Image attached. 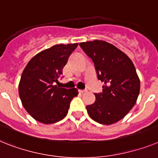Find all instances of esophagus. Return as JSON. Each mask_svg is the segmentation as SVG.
<instances>
[{
  "label": "esophagus",
  "instance_id": "obj_1",
  "mask_svg": "<svg viewBox=\"0 0 158 158\" xmlns=\"http://www.w3.org/2000/svg\"><path fill=\"white\" fill-rule=\"evenodd\" d=\"M79 93H85V92H87V90H79Z\"/></svg>",
  "mask_w": 158,
  "mask_h": 158
}]
</instances>
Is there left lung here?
Segmentation results:
<instances>
[{"label":"left lung","instance_id":"8db88e82","mask_svg":"<svg viewBox=\"0 0 158 158\" xmlns=\"http://www.w3.org/2000/svg\"><path fill=\"white\" fill-rule=\"evenodd\" d=\"M79 46L95 65L103 91L95 93V101L86 108L90 117L102 124H112L133 108L140 92V79L126 54L104 41L81 42Z\"/></svg>","mask_w":158,"mask_h":158}]
</instances>
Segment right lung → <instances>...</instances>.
<instances>
[{"label": "right lung", "instance_id": "add662e5", "mask_svg": "<svg viewBox=\"0 0 158 158\" xmlns=\"http://www.w3.org/2000/svg\"><path fill=\"white\" fill-rule=\"evenodd\" d=\"M78 43L55 45L38 53L26 65L18 87L22 105L32 117L43 124H54L67 116L76 88L54 85Z\"/></svg>", "mask_w": 158, "mask_h": 158}]
</instances>
